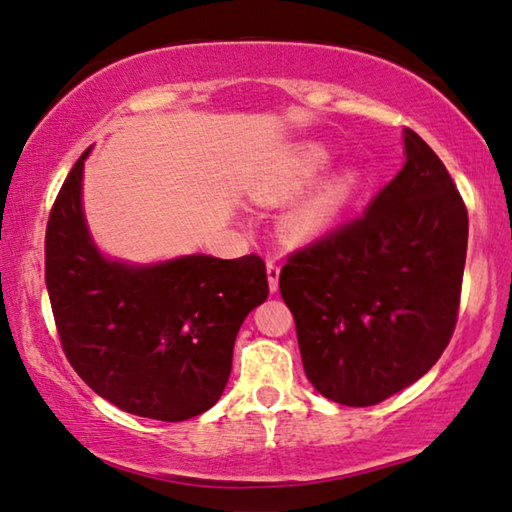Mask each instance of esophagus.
<instances>
[{"label": "esophagus", "mask_w": 512, "mask_h": 512, "mask_svg": "<svg viewBox=\"0 0 512 512\" xmlns=\"http://www.w3.org/2000/svg\"><path fill=\"white\" fill-rule=\"evenodd\" d=\"M266 275H269V289L278 291V280H280V266L275 262H266Z\"/></svg>", "instance_id": "obj_1"}]
</instances>
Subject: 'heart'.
<instances>
[{"label":"heart","mask_w":512,"mask_h":512,"mask_svg":"<svg viewBox=\"0 0 512 512\" xmlns=\"http://www.w3.org/2000/svg\"><path fill=\"white\" fill-rule=\"evenodd\" d=\"M330 159L332 154L326 145H298L275 166V173L271 175V182L262 193V198H287L291 193L303 191L326 170ZM358 182L360 173L355 168H344L328 177L326 182L316 186L310 196L298 200L289 209L285 216L287 232L296 239H312L316 234L326 232L337 221L339 214L344 212L348 200L353 198Z\"/></svg>","instance_id":"heart-1"}]
</instances>
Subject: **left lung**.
I'll use <instances>...</instances> for the list:
<instances>
[{"instance_id":"1","label":"left lung","mask_w":512,"mask_h":512,"mask_svg":"<svg viewBox=\"0 0 512 512\" xmlns=\"http://www.w3.org/2000/svg\"><path fill=\"white\" fill-rule=\"evenodd\" d=\"M403 143V168L371 205L280 271L307 380L351 408L424 376L458 321L467 207L428 143L408 127Z\"/></svg>"}]
</instances>
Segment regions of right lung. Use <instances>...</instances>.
Masks as SVG:
<instances>
[{"label": "right lung", "mask_w": 512, "mask_h": 512, "mask_svg": "<svg viewBox=\"0 0 512 512\" xmlns=\"http://www.w3.org/2000/svg\"><path fill=\"white\" fill-rule=\"evenodd\" d=\"M88 150L63 182L45 232V285L72 369L116 408L159 421L221 399L234 339L269 296L259 255H186L132 266L102 257L81 209Z\"/></svg>", "instance_id": "obj_1"}]
</instances>
